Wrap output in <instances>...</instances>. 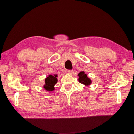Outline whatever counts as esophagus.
Instances as JSON below:
<instances>
[{
    "label": "esophagus",
    "instance_id": "1",
    "mask_svg": "<svg viewBox=\"0 0 134 134\" xmlns=\"http://www.w3.org/2000/svg\"><path fill=\"white\" fill-rule=\"evenodd\" d=\"M65 72L66 73H67V74H71V73L73 72V71L72 70H66L65 71Z\"/></svg>",
    "mask_w": 134,
    "mask_h": 134
}]
</instances>
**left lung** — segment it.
I'll return each mask as SVG.
<instances>
[{
  "instance_id": "obj_1",
  "label": "left lung",
  "mask_w": 134,
  "mask_h": 134,
  "mask_svg": "<svg viewBox=\"0 0 134 134\" xmlns=\"http://www.w3.org/2000/svg\"><path fill=\"white\" fill-rule=\"evenodd\" d=\"M78 76L79 77V81L80 83L83 84L85 86H90L91 84V80L88 78L87 75L85 74L84 71L80 72L78 74Z\"/></svg>"
}]
</instances>
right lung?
<instances>
[{"label":"right lung","mask_w":134,"mask_h":134,"mask_svg":"<svg viewBox=\"0 0 134 134\" xmlns=\"http://www.w3.org/2000/svg\"><path fill=\"white\" fill-rule=\"evenodd\" d=\"M57 75L54 76L49 75L45 79V83L43 85V88L47 91H53L54 90V85L57 83Z\"/></svg>","instance_id":"add662e5"}]
</instances>
